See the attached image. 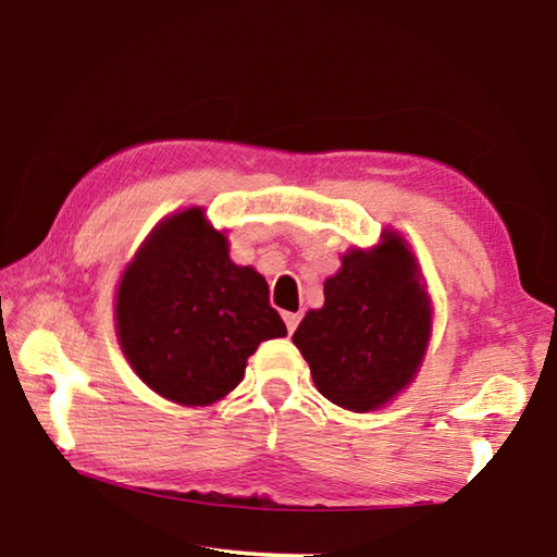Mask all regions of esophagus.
<instances>
[{
  "label": "esophagus",
  "instance_id": "34e87169",
  "mask_svg": "<svg viewBox=\"0 0 557 557\" xmlns=\"http://www.w3.org/2000/svg\"><path fill=\"white\" fill-rule=\"evenodd\" d=\"M299 322H301V314H295V312H287L285 314V324H287V332L289 334H295V329L299 326Z\"/></svg>",
  "mask_w": 557,
  "mask_h": 557
}]
</instances>
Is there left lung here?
<instances>
[{
	"instance_id": "1",
	"label": "left lung",
	"mask_w": 557,
	"mask_h": 557,
	"mask_svg": "<svg viewBox=\"0 0 557 557\" xmlns=\"http://www.w3.org/2000/svg\"><path fill=\"white\" fill-rule=\"evenodd\" d=\"M432 336V299L410 243L385 228L371 248H351L324 282L292 342L317 391L351 412L381 410L418 375Z\"/></svg>"
}]
</instances>
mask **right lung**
Masks as SVG:
<instances>
[{
	"label": "right lung",
	"instance_id": "1",
	"mask_svg": "<svg viewBox=\"0 0 557 557\" xmlns=\"http://www.w3.org/2000/svg\"><path fill=\"white\" fill-rule=\"evenodd\" d=\"M228 248L206 209L188 206L149 231L117 282L122 354L143 383L186 408L225 398L258 346L287 334L265 277L235 265Z\"/></svg>",
	"mask_w": 557,
	"mask_h": 557
}]
</instances>
